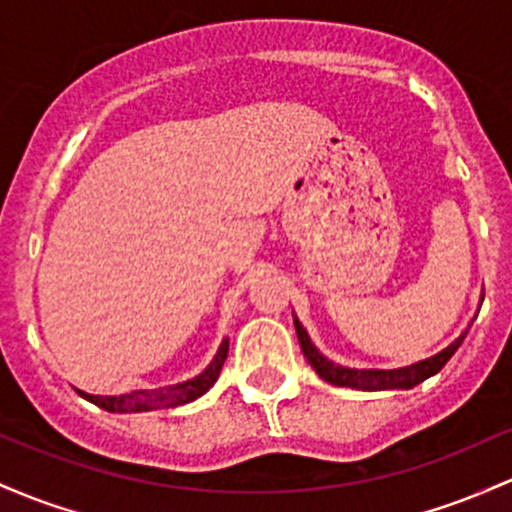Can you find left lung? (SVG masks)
I'll return each mask as SVG.
<instances>
[{
	"label": "left lung",
	"mask_w": 512,
	"mask_h": 512,
	"mask_svg": "<svg viewBox=\"0 0 512 512\" xmlns=\"http://www.w3.org/2000/svg\"><path fill=\"white\" fill-rule=\"evenodd\" d=\"M294 328L296 335H299V345L303 350V357L308 359L316 374L323 381L333 386H347V389H357V391H391V389H413V386L423 384L425 379L435 376L442 367L452 359L454 352L459 350L469 328L459 335L457 340H452L445 350H440L437 355L420 359V362L408 364V367H398V369H352V367H342V364H335L333 359H328L323 352L313 345L311 338H308L306 328L301 325V320L294 316Z\"/></svg>",
	"instance_id": "left-lung-1"
}]
</instances>
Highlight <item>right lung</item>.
Instances as JSON below:
<instances>
[{
	"label": "right lung",
	"instance_id": "obj_1",
	"mask_svg": "<svg viewBox=\"0 0 512 512\" xmlns=\"http://www.w3.org/2000/svg\"><path fill=\"white\" fill-rule=\"evenodd\" d=\"M226 357H228V338H223L221 347H218L216 357L211 359L209 367H206L201 374H196L194 379L179 381V384H172V386H160V389L131 391V393H123V396H92V393H84V391L80 393L89 403H94V406H99L101 411H109V413H143V411H155V408L184 406V403H192L199 396H204V393L216 384Z\"/></svg>",
	"mask_w": 512,
	"mask_h": 512
}]
</instances>
